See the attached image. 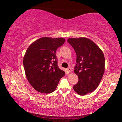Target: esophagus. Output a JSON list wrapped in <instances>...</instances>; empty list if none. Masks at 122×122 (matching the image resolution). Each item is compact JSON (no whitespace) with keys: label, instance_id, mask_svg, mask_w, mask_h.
I'll list each match as a JSON object with an SVG mask.
<instances>
[{"label":"esophagus","instance_id":"1","mask_svg":"<svg viewBox=\"0 0 122 122\" xmlns=\"http://www.w3.org/2000/svg\"><path fill=\"white\" fill-rule=\"evenodd\" d=\"M71 71H72V69H71V67L68 68V69H67V71H68V73H71Z\"/></svg>","mask_w":122,"mask_h":122}]
</instances>
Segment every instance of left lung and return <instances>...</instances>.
Returning <instances> with one entry per match:
<instances>
[{"mask_svg":"<svg viewBox=\"0 0 122 122\" xmlns=\"http://www.w3.org/2000/svg\"><path fill=\"white\" fill-rule=\"evenodd\" d=\"M67 41L76 54L74 71L78 76V81L73 89L80 95H86L93 92L100 83L105 70L104 54L88 38H69Z\"/></svg>","mask_w":122,"mask_h":122,"instance_id":"8db88e82","label":"left lung"}]
</instances>
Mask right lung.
I'll return each instance as SVG.
<instances>
[{"mask_svg": "<svg viewBox=\"0 0 122 122\" xmlns=\"http://www.w3.org/2000/svg\"><path fill=\"white\" fill-rule=\"evenodd\" d=\"M65 42L62 38L43 37L30 44L23 58L26 77L33 88L41 93L53 92L65 72L57 66L56 51Z\"/></svg>", "mask_w": 122, "mask_h": 122, "instance_id": "1", "label": "right lung"}]
</instances>
